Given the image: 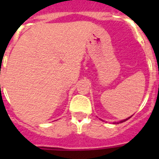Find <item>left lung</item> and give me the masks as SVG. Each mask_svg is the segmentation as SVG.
Returning a JSON list of instances; mask_svg holds the SVG:
<instances>
[{
	"mask_svg": "<svg viewBox=\"0 0 159 159\" xmlns=\"http://www.w3.org/2000/svg\"><path fill=\"white\" fill-rule=\"evenodd\" d=\"M131 117H132V116H131ZM128 117V118H126V119H124V120H122V121H120L119 123H123V122H125V121H127V120H128V119H129V118H130V117Z\"/></svg>",
	"mask_w": 159,
	"mask_h": 159,
	"instance_id": "8db88e82",
	"label": "left lung"
}]
</instances>
